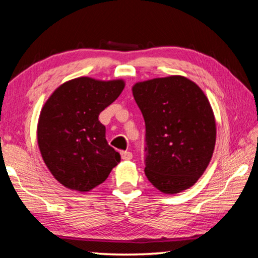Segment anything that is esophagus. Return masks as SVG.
Returning <instances> with one entry per match:
<instances>
[{
  "instance_id": "esophagus-1",
  "label": "esophagus",
  "mask_w": 258,
  "mask_h": 258,
  "mask_svg": "<svg viewBox=\"0 0 258 258\" xmlns=\"http://www.w3.org/2000/svg\"><path fill=\"white\" fill-rule=\"evenodd\" d=\"M121 158H123L124 160H131V159L133 158L132 152H130V151H123V152H121Z\"/></svg>"
}]
</instances>
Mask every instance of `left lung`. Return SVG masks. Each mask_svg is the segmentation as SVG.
<instances>
[{
  "label": "left lung",
  "instance_id": "8db88e82",
  "mask_svg": "<svg viewBox=\"0 0 258 258\" xmlns=\"http://www.w3.org/2000/svg\"><path fill=\"white\" fill-rule=\"evenodd\" d=\"M132 92L146 121L148 180L167 195L189 189L215 148L216 123L207 97L180 75L138 82Z\"/></svg>",
  "mask_w": 258,
  "mask_h": 258
}]
</instances>
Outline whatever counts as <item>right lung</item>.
<instances>
[{"label":"right lung","instance_id":"obj_1","mask_svg":"<svg viewBox=\"0 0 258 258\" xmlns=\"http://www.w3.org/2000/svg\"><path fill=\"white\" fill-rule=\"evenodd\" d=\"M123 80L78 77L61 84L43 106L37 143L52 175L71 190L87 192L107 180L120 155L108 145L99 115L119 97Z\"/></svg>","mask_w":258,"mask_h":258}]
</instances>
